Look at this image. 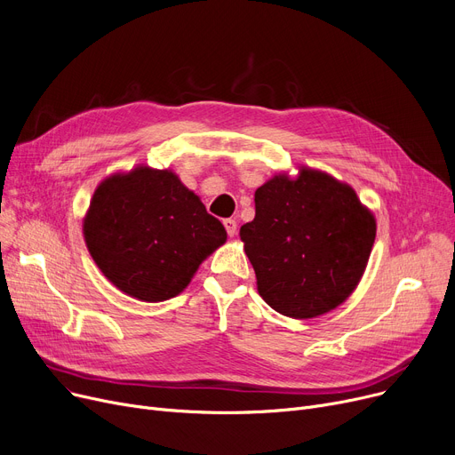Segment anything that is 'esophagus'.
Segmentation results:
<instances>
[{
	"label": "esophagus",
	"mask_w": 455,
	"mask_h": 455,
	"mask_svg": "<svg viewBox=\"0 0 455 455\" xmlns=\"http://www.w3.org/2000/svg\"><path fill=\"white\" fill-rule=\"evenodd\" d=\"M223 225H225V228H227V234H228V235H234V234H235V230H237V223H235L234 220H225V221H223Z\"/></svg>",
	"instance_id": "1"
}]
</instances>
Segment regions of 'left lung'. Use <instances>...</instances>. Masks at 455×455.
I'll return each instance as SVG.
<instances>
[{
	"label": "left lung",
	"instance_id": "8db88e82",
	"mask_svg": "<svg viewBox=\"0 0 455 455\" xmlns=\"http://www.w3.org/2000/svg\"><path fill=\"white\" fill-rule=\"evenodd\" d=\"M256 215L240 228L258 293L285 317L312 319L338 307L360 282L376 237L374 215L355 191L302 167L254 194Z\"/></svg>",
	"mask_w": 455,
	"mask_h": 455
}]
</instances>
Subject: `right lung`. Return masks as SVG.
Masks as SVG:
<instances>
[{"mask_svg": "<svg viewBox=\"0 0 455 455\" xmlns=\"http://www.w3.org/2000/svg\"><path fill=\"white\" fill-rule=\"evenodd\" d=\"M101 273L124 293L160 302L179 295L227 230L175 173L140 165L103 180L83 225Z\"/></svg>", "mask_w": 455, "mask_h": 455, "instance_id": "obj_1", "label": "right lung"}]
</instances>
